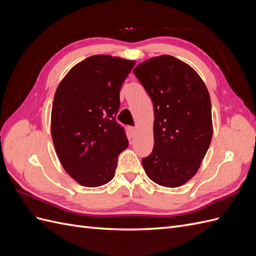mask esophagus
Here are the masks:
<instances>
[{"label":"esophagus","instance_id":"34e87169","mask_svg":"<svg viewBox=\"0 0 256 256\" xmlns=\"http://www.w3.org/2000/svg\"><path fill=\"white\" fill-rule=\"evenodd\" d=\"M130 132H131V136H134L138 132V129L136 127H130Z\"/></svg>","mask_w":256,"mask_h":256}]
</instances>
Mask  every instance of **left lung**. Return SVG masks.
Instances as JSON below:
<instances>
[{
	"label": "left lung",
	"instance_id": "8db88e82",
	"mask_svg": "<svg viewBox=\"0 0 256 256\" xmlns=\"http://www.w3.org/2000/svg\"><path fill=\"white\" fill-rule=\"evenodd\" d=\"M134 74L154 104V148L142 159L160 186L176 188L196 175L212 138V102L205 83L188 64L160 56L138 64Z\"/></svg>",
	"mask_w": 256,
	"mask_h": 256
}]
</instances>
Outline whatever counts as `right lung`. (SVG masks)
<instances>
[{
    "label": "right lung",
    "mask_w": 256,
    "mask_h": 256,
    "mask_svg": "<svg viewBox=\"0 0 256 256\" xmlns=\"http://www.w3.org/2000/svg\"><path fill=\"white\" fill-rule=\"evenodd\" d=\"M134 60L92 56L72 67L56 88L51 136L65 171L85 187H99L115 175L128 138L116 122L120 92Z\"/></svg>",
    "instance_id": "obj_1"
}]
</instances>
